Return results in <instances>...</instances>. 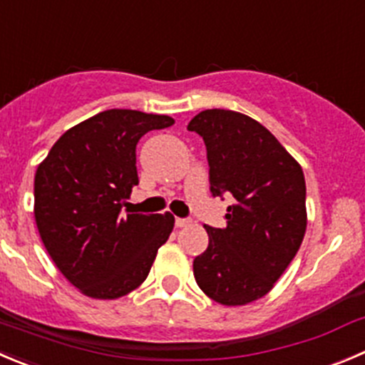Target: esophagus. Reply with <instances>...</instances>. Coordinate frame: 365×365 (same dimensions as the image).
<instances>
[{"mask_svg":"<svg viewBox=\"0 0 365 365\" xmlns=\"http://www.w3.org/2000/svg\"><path fill=\"white\" fill-rule=\"evenodd\" d=\"M175 225H176V228H185V226L190 225V221H189V219H180V217H176Z\"/></svg>","mask_w":365,"mask_h":365,"instance_id":"esophagus-1","label":"esophagus"}]
</instances>
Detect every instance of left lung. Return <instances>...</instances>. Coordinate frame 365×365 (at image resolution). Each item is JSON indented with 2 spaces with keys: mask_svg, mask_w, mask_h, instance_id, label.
<instances>
[{
  "mask_svg": "<svg viewBox=\"0 0 365 365\" xmlns=\"http://www.w3.org/2000/svg\"><path fill=\"white\" fill-rule=\"evenodd\" d=\"M203 137L214 196L230 192L226 228L205 226L194 258L201 291L225 307L264 298L298 253L307 230L302 165L267 128L240 112L212 108L189 123Z\"/></svg>",
  "mask_w": 365,
  "mask_h": 365,
  "instance_id": "8db88e82",
  "label": "left lung"
}]
</instances>
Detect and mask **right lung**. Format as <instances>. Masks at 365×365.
<instances>
[{
    "instance_id": "obj_1",
    "label": "right lung",
    "mask_w": 365,
    "mask_h": 365,
    "mask_svg": "<svg viewBox=\"0 0 365 365\" xmlns=\"http://www.w3.org/2000/svg\"><path fill=\"white\" fill-rule=\"evenodd\" d=\"M169 115L112 108L67 130L38 164L34 215L58 271L94 299H118L148 278L175 217L121 214L139 183L135 146Z\"/></svg>"
}]
</instances>
